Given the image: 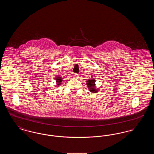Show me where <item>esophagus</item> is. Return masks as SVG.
Here are the masks:
<instances>
[{"label": "esophagus", "instance_id": "34e87169", "mask_svg": "<svg viewBox=\"0 0 154 154\" xmlns=\"http://www.w3.org/2000/svg\"><path fill=\"white\" fill-rule=\"evenodd\" d=\"M73 76L75 79H78V78H79L80 75H79V74L74 73L73 74Z\"/></svg>", "mask_w": 154, "mask_h": 154}]
</instances>
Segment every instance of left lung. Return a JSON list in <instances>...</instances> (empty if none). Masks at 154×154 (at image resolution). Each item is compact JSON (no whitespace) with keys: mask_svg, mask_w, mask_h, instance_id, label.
I'll use <instances>...</instances> for the list:
<instances>
[{"mask_svg":"<svg viewBox=\"0 0 154 154\" xmlns=\"http://www.w3.org/2000/svg\"><path fill=\"white\" fill-rule=\"evenodd\" d=\"M87 85L88 87V89L93 92V93H96L97 92V89H95V80L93 79H90V80H88L87 81Z\"/></svg>","mask_w":154,"mask_h":154,"instance_id":"1","label":"left lung"}]
</instances>
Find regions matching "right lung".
Returning <instances> with one entry per match:
<instances>
[{
    "label": "right lung",
    "mask_w": 154,
    "mask_h": 154,
    "mask_svg": "<svg viewBox=\"0 0 154 154\" xmlns=\"http://www.w3.org/2000/svg\"><path fill=\"white\" fill-rule=\"evenodd\" d=\"M56 79V80H57V84H58V85H60L59 84L60 83V82H62V79L60 77H57V78L55 79Z\"/></svg>",
    "instance_id": "obj_1"
}]
</instances>
